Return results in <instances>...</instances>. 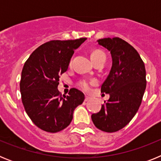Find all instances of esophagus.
I'll use <instances>...</instances> for the list:
<instances>
[{
	"instance_id": "1",
	"label": "esophagus",
	"mask_w": 161,
	"mask_h": 161,
	"mask_svg": "<svg viewBox=\"0 0 161 161\" xmlns=\"http://www.w3.org/2000/svg\"><path fill=\"white\" fill-rule=\"evenodd\" d=\"M89 101H90V97H85V102H89Z\"/></svg>"
}]
</instances>
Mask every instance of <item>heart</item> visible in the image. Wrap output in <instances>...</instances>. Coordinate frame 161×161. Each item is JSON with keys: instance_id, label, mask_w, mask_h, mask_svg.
Returning <instances> with one entry per match:
<instances>
[{"instance_id": "obj_1", "label": "heart", "mask_w": 161, "mask_h": 161, "mask_svg": "<svg viewBox=\"0 0 161 161\" xmlns=\"http://www.w3.org/2000/svg\"><path fill=\"white\" fill-rule=\"evenodd\" d=\"M100 55H105V54H104L102 51L95 50V51H93V52H92V54H91V59H92V60H93V59H95L96 58H97L98 56H100ZM72 61L70 60L69 64L71 65L72 64ZM95 83H96L95 80H89L83 79V80H80L78 82V85H79V87L80 88V89L86 91V92H88V91L90 90L91 86L94 85Z\"/></svg>"}]
</instances>
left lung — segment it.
I'll list each match as a JSON object with an SVG mask.
<instances>
[{
  "mask_svg": "<svg viewBox=\"0 0 161 161\" xmlns=\"http://www.w3.org/2000/svg\"><path fill=\"white\" fill-rule=\"evenodd\" d=\"M97 42L112 56L111 69L101 88L109 99L91 118L97 128L111 133L126 126L137 113L146 89V70L137 51L122 38H105Z\"/></svg>",
  "mask_w": 161,
  "mask_h": 161,
  "instance_id": "obj_1",
  "label": "left lung"
}]
</instances>
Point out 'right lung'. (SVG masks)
Masks as SVG:
<instances>
[{"mask_svg": "<svg viewBox=\"0 0 161 161\" xmlns=\"http://www.w3.org/2000/svg\"><path fill=\"white\" fill-rule=\"evenodd\" d=\"M85 40L49 41L35 49L25 61L20 81L22 102L30 119L41 130L55 133L66 128L75 108L85 100L84 93L75 88L68 96H62L57 87L74 51Z\"/></svg>", "mask_w": 161, "mask_h": 161, "instance_id": "1", "label": "right lung"}]
</instances>
